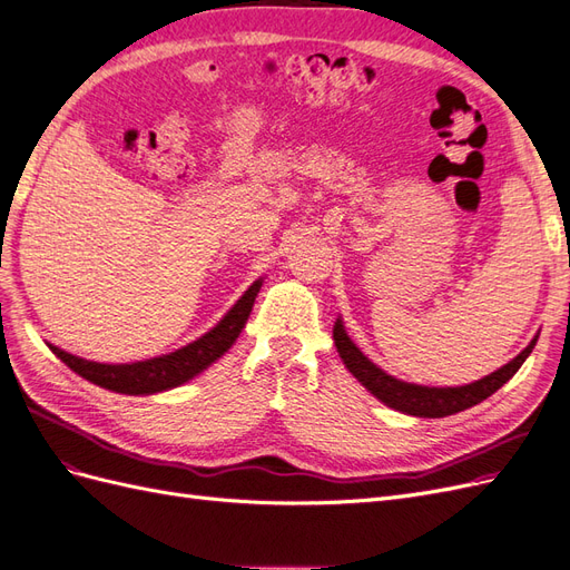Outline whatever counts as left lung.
Wrapping results in <instances>:
<instances>
[{
	"mask_svg": "<svg viewBox=\"0 0 570 570\" xmlns=\"http://www.w3.org/2000/svg\"><path fill=\"white\" fill-rule=\"evenodd\" d=\"M538 337L540 335H534L528 347L519 356H513L509 364H504L502 368H497L485 377H480L475 383L459 385V387H428L416 383H404L400 377L385 373L356 347L352 337L347 335V331H344V323L340 316L333 325V340H335L337 354L356 381L385 406L409 413V416H419V419H444L463 409H471L482 400H488L490 394H494L504 383H509L513 373L523 366V361L534 350Z\"/></svg>",
	"mask_w": 570,
	"mask_h": 570,
	"instance_id": "1",
	"label": "left lung"
}]
</instances>
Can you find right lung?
<instances>
[{
    "label": "right lung",
    "instance_id": "right-lung-1",
    "mask_svg": "<svg viewBox=\"0 0 570 570\" xmlns=\"http://www.w3.org/2000/svg\"><path fill=\"white\" fill-rule=\"evenodd\" d=\"M262 285L264 278L254 281L245 295L230 306V312L223 316L209 333H204L195 342H189L185 347L170 354H161L145 361H130V364H99V361H88L76 354H68L49 342L47 347L73 373L105 390L118 394H157L174 390L187 381H193L195 375L209 368L214 361H218L233 347V342L243 333V327L252 314L254 299Z\"/></svg>",
    "mask_w": 570,
    "mask_h": 570
}]
</instances>
